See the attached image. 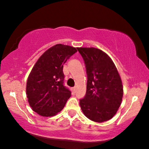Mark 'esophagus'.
<instances>
[{
	"mask_svg": "<svg viewBox=\"0 0 149 149\" xmlns=\"http://www.w3.org/2000/svg\"><path fill=\"white\" fill-rule=\"evenodd\" d=\"M73 93H76V87L73 88Z\"/></svg>",
	"mask_w": 149,
	"mask_h": 149,
	"instance_id": "34e87169",
	"label": "esophagus"
}]
</instances>
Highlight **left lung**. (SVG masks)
I'll list each match as a JSON object with an SVG mask.
<instances>
[{
    "mask_svg": "<svg viewBox=\"0 0 149 149\" xmlns=\"http://www.w3.org/2000/svg\"><path fill=\"white\" fill-rule=\"evenodd\" d=\"M84 60L87 77L86 94L80 106L88 118L97 123L113 117L123 95L122 81L110 57L95 47H78Z\"/></svg>",
    "mask_w": 149,
    "mask_h": 149,
    "instance_id": "8db88e82",
    "label": "left lung"
}]
</instances>
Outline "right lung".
<instances>
[{
  "label": "right lung",
  "instance_id": "obj_1",
  "mask_svg": "<svg viewBox=\"0 0 149 149\" xmlns=\"http://www.w3.org/2000/svg\"><path fill=\"white\" fill-rule=\"evenodd\" d=\"M77 52L71 46L57 44L45 51L31 71L26 95L33 111L42 116H53L61 111L71 95L64 86L63 65Z\"/></svg>",
  "mask_w": 149,
  "mask_h": 149
}]
</instances>
